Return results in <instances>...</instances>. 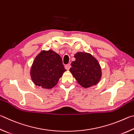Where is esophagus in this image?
I'll return each instance as SVG.
<instances>
[{"label":"esophagus","instance_id":"1","mask_svg":"<svg viewBox=\"0 0 134 134\" xmlns=\"http://www.w3.org/2000/svg\"><path fill=\"white\" fill-rule=\"evenodd\" d=\"M70 67H71V65H70V64H67L65 66V69L68 70H68L70 69Z\"/></svg>","mask_w":134,"mask_h":134}]
</instances>
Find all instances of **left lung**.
<instances>
[{"label": "left lung", "mask_w": 134, "mask_h": 134, "mask_svg": "<svg viewBox=\"0 0 134 134\" xmlns=\"http://www.w3.org/2000/svg\"><path fill=\"white\" fill-rule=\"evenodd\" d=\"M69 71L78 83L85 88L97 85L102 76L101 68L97 59L90 53L77 52Z\"/></svg>", "instance_id": "obj_1"}]
</instances>
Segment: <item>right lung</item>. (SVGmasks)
<instances>
[{
  "label": "right lung",
  "instance_id": "obj_1",
  "mask_svg": "<svg viewBox=\"0 0 134 134\" xmlns=\"http://www.w3.org/2000/svg\"><path fill=\"white\" fill-rule=\"evenodd\" d=\"M66 70L60 56L52 50L42 51L37 55L30 69V76L35 85L51 89Z\"/></svg>",
  "mask_w": 134,
  "mask_h": 134
}]
</instances>
